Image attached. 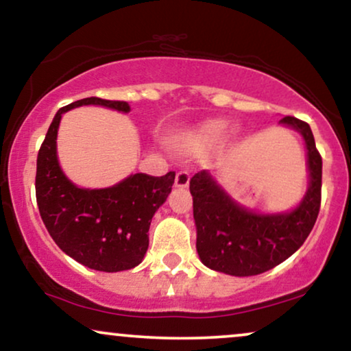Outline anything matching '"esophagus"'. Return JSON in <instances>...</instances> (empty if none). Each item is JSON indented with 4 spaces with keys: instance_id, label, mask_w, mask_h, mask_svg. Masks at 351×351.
<instances>
[{
    "instance_id": "1",
    "label": "esophagus",
    "mask_w": 351,
    "mask_h": 351,
    "mask_svg": "<svg viewBox=\"0 0 351 351\" xmlns=\"http://www.w3.org/2000/svg\"><path fill=\"white\" fill-rule=\"evenodd\" d=\"M190 182V174L186 171H179L176 174V186H180V189H185L189 186Z\"/></svg>"
}]
</instances>
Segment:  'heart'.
Returning <instances> with one entry per match:
<instances>
[{
	"instance_id": "obj_1",
	"label": "heart",
	"mask_w": 351,
	"mask_h": 351,
	"mask_svg": "<svg viewBox=\"0 0 351 351\" xmlns=\"http://www.w3.org/2000/svg\"><path fill=\"white\" fill-rule=\"evenodd\" d=\"M224 127H226V122L221 119L206 121L204 124L199 125L197 134H195V140L204 145L215 143L216 140H219L222 132H224Z\"/></svg>"
}]
</instances>
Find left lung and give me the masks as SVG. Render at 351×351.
Returning a JSON list of instances; mask_svg holds the SVG:
<instances>
[{
	"instance_id": "8db88e82",
	"label": "left lung",
	"mask_w": 351,
	"mask_h": 351,
	"mask_svg": "<svg viewBox=\"0 0 351 351\" xmlns=\"http://www.w3.org/2000/svg\"><path fill=\"white\" fill-rule=\"evenodd\" d=\"M280 122L298 130L308 149L309 189L293 211L256 215L237 204L208 171L190 179L197 252L209 269L239 277L261 274L292 256L315 227L321 208L322 158L306 122L292 116Z\"/></svg>"
}]
</instances>
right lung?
<instances>
[{"instance_id": "right-lung-1", "label": "right lung", "mask_w": 351, "mask_h": 351, "mask_svg": "<svg viewBox=\"0 0 351 351\" xmlns=\"http://www.w3.org/2000/svg\"><path fill=\"white\" fill-rule=\"evenodd\" d=\"M82 104L130 111L127 101L97 97L59 109L36 158L35 193L40 216L58 247L80 265L103 272L132 269L147 253L149 224L171 193L176 172L161 177L134 174L99 190L72 184L59 167L56 136L61 116Z\"/></svg>"}]
</instances>
